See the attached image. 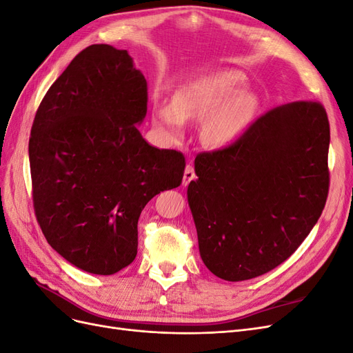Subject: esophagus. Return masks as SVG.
I'll list each match as a JSON object with an SVG mask.
<instances>
[{"label": "esophagus", "mask_w": 353, "mask_h": 353, "mask_svg": "<svg viewBox=\"0 0 353 353\" xmlns=\"http://www.w3.org/2000/svg\"><path fill=\"white\" fill-rule=\"evenodd\" d=\"M196 179V172H194V166L193 165H187L185 166V170H184V179H183V184L187 185L190 184L191 181Z\"/></svg>", "instance_id": "obj_1"}]
</instances>
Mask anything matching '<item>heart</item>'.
<instances>
[{"mask_svg":"<svg viewBox=\"0 0 353 353\" xmlns=\"http://www.w3.org/2000/svg\"><path fill=\"white\" fill-rule=\"evenodd\" d=\"M245 77L239 70H215L194 78L181 87L172 103L156 101L152 116L169 140H179L185 132V121L201 122L200 137L209 147L232 143L248 128L256 112V97L240 91Z\"/></svg>","mask_w":353,"mask_h":353,"instance_id":"b5f03b06","label":"heart"}]
</instances>
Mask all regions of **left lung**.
Here are the masks:
<instances>
[{
	"mask_svg": "<svg viewBox=\"0 0 353 353\" xmlns=\"http://www.w3.org/2000/svg\"><path fill=\"white\" fill-rule=\"evenodd\" d=\"M330 123L316 101L261 116L231 145L197 154L187 197L208 270L244 281L276 268L325 206Z\"/></svg>",
	"mask_w": 353,
	"mask_h": 353,
	"instance_id": "1",
	"label": "left lung"
}]
</instances>
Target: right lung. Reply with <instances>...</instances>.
Segmentation results:
<instances>
[{"instance_id":"add662e5","label":"right lung","mask_w":353,"mask_h":353,"mask_svg":"<svg viewBox=\"0 0 353 353\" xmlns=\"http://www.w3.org/2000/svg\"><path fill=\"white\" fill-rule=\"evenodd\" d=\"M145 113L143 73L108 44L82 50L39 104L29 138L35 215L51 248L82 271L132 263L141 210L183 181V153L138 131Z\"/></svg>"}]
</instances>
